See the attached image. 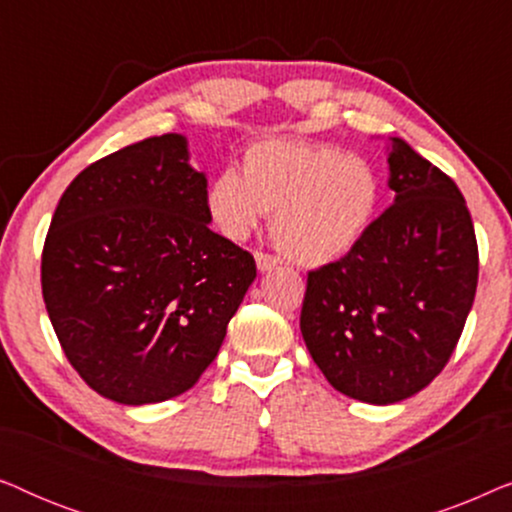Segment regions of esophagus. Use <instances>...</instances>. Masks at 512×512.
Here are the masks:
<instances>
[{
  "label": "esophagus",
  "mask_w": 512,
  "mask_h": 512,
  "mask_svg": "<svg viewBox=\"0 0 512 512\" xmlns=\"http://www.w3.org/2000/svg\"><path fill=\"white\" fill-rule=\"evenodd\" d=\"M254 258H256V265H258V270H261V272H270V270H275L277 265H279V258H277V256L263 254V251H256Z\"/></svg>",
  "instance_id": "obj_1"
}]
</instances>
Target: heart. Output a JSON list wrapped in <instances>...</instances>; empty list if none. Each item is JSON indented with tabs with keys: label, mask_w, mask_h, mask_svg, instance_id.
Masks as SVG:
<instances>
[{
	"label": "heart",
	"mask_w": 512,
	"mask_h": 512,
	"mask_svg": "<svg viewBox=\"0 0 512 512\" xmlns=\"http://www.w3.org/2000/svg\"><path fill=\"white\" fill-rule=\"evenodd\" d=\"M370 160L331 144L265 139L207 186V214L230 240H244L272 214V240L305 268L335 263L359 247L382 207Z\"/></svg>",
	"instance_id": "heart-1"
}]
</instances>
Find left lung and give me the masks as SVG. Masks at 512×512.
I'll list each match as a JSON object with an SVG mask.
<instances>
[{"label": "left lung", "instance_id": "obj_1", "mask_svg": "<svg viewBox=\"0 0 512 512\" xmlns=\"http://www.w3.org/2000/svg\"><path fill=\"white\" fill-rule=\"evenodd\" d=\"M394 202L352 254L307 275L300 331L340 394L391 405L431 384L478 286V242L457 184L387 139Z\"/></svg>", "mask_w": 512, "mask_h": 512}]
</instances>
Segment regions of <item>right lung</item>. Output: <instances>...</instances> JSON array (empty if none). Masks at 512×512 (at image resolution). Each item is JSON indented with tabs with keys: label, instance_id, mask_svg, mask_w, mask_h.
Returning a JSON list of instances; mask_svg holds the SVG:
<instances>
[{
	"label": "right lung",
	"instance_id": "1",
	"mask_svg": "<svg viewBox=\"0 0 512 512\" xmlns=\"http://www.w3.org/2000/svg\"><path fill=\"white\" fill-rule=\"evenodd\" d=\"M184 135L88 165L55 207L41 291L83 382L123 405L184 394L216 359L256 263L209 230L207 177Z\"/></svg>",
	"mask_w": 512,
	"mask_h": 512
}]
</instances>
